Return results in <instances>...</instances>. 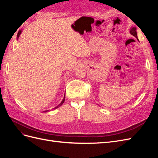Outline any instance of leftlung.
Instances as JSON below:
<instances>
[{
    "label": "left lung",
    "instance_id": "1",
    "mask_svg": "<svg viewBox=\"0 0 158 158\" xmlns=\"http://www.w3.org/2000/svg\"><path fill=\"white\" fill-rule=\"evenodd\" d=\"M136 27H131V29H130V33L133 36H135L136 39L138 40V36H137V32H136ZM139 41V40H138Z\"/></svg>",
    "mask_w": 158,
    "mask_h": 158
}]
</instances>
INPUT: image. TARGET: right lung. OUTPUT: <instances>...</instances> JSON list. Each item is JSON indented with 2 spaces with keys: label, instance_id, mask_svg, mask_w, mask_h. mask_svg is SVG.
<instances>
[{
  "label": "right lung",
  "instance_id": "obj_1",
  "mask_svg": "<svg viewBox=\"0 0 158 158\" xmlns=\"http://www.w3.org/2000/svg\"><path fill=\"white\" fill-rule=\"evenodd\" d=\"M22 30H19V31H18V34H17V40H18V38H19V37H20V34L22 33ZM64 100H65V94H64V98H63V99L62 100V102H61V103H60V104H59L58 106H57L56 107H55V108H53L54 109H56V108H58V107H59L60 106H61L63 104V103H64ZM45 112H47V111H49V110H47V111H45ZM44 111V112H45Z\"/></svg>",
  "mask_w": 158,
  "mask_h": 158
}]
</instances>
